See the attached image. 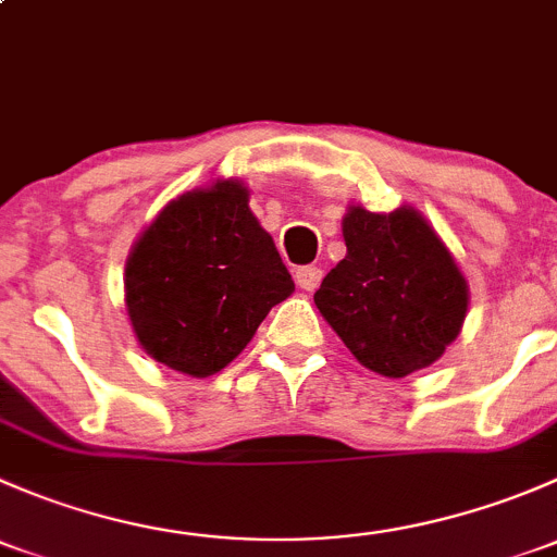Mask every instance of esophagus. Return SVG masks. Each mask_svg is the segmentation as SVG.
Here are the masks:
<instances>
[{"instance_id": "obj_1", "label": "esophagus", "mask_w": 557, "mask_h": 557, "mask_svg": "<svg viewBox=\"0 0 557 557\" xmlns=\"http://www.w3.org/2000/svg\"><path fill=\"white\" fill-rule=\"evenodd\" d=\"M320 280H323V269H320V267L296 269V283H299V288L314 290L320 285Z\"/></svg>"}]
</instances>
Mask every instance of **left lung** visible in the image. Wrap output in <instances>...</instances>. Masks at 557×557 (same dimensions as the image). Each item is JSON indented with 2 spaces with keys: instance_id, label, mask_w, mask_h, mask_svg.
Wrapping results in <instances>:
<instances>
[{
  "instance_id": "obj_1",
  "label": "left lung",
  "mask_w": 557,
  "mask_h": 557,
  "mask_svg": "<svg viewBox=\"0 0 557 557\" xmlns=\"http://www.w3.org/2000/svg\"><path fill=\"white\" fill-rule=\"evenodd\" d=\"M347 256L314 290V305L347 350L383 377L440 361L460 334L469 285L445 243L412 207L342 221Z\"/></svg>"
}]
</instances>
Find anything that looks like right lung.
<instances>
[{"label":"right lung","instance_id":"right-lung-1","mask_svg":"<svg viewBox=\"0 0 557 557\" xmlns=\"http://www.w3.org/2000/svg\"><path fill=\"white\" fill-rule=\"evenodd\" d=\"M290 294L294 280L234 180L172 199L126 261V310L139 345L190 377L228 367Z\"/></svg>","mask_w":557,"mask_h":557}]
</instances>
